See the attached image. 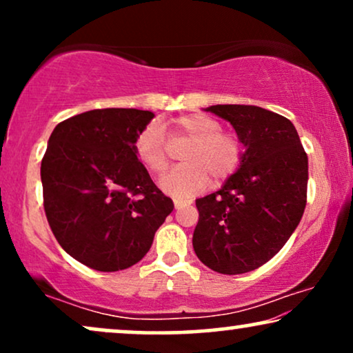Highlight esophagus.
<instances>
[{"label": "esophagus", "instance_id": "obj_1", "mask_svg": "<svg viewBox=\"0 0 353 353\" xmlns=\"http://www.w3.org/2000/svg\"><path fill=\"white\" fill-rule=\"evenodd\" d=\"M186 204H190V202H186V201H180V199H175V201H173V205H175V209H176V210L183 209V207H185Z\"/></svg>", "mask_w": 353, "mask_h": 353}]
</instances>
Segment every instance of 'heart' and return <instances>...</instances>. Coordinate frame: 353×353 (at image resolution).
<instances>
[{
  "label": "heart",
  "instance_id": "obj_1",
  "mask_svg": "<svg viewBox=\"0 0 353 353\" xmlns=\"http://www.w3.org/2000/svg\"><path fill=\"white\" fill-rule=\"evenodd\" d=\"M219 120L207 114H186L170 125L172 139H190L191 144L181 154L175 170L161 180V188L176 199L197 194L209 185L221 183L238 170L243 161L244 144L234 133L221 132ZM134 151L143 165L154 175H161L168 167V148L162 128L148 125L138 134Z\"/></svg>",
  "mask_w": 353,
  "mask_h": 353
}]
</instances>
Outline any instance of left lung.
<instances>
[{"mask_svg": "<svg viewBox=\"0 0 353 353\" xmlns=\"http://www.w3.org/2000/svg\"><path fill=\"white\" fill-rule=\"evenodd\" d=\"M205 110L231 123L244 154L219 191L196 199L192 248L214 272L248 273L276 255L297 228L307 202L308 159L283 115L243 104Z\"/></svg>", "mask_w": 353, "mask_h": 353, "instance_id": "1", "label": "left lung"}]
</instances>
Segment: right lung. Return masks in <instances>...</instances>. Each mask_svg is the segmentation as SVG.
Instances as JSON below:
<instances>
[{
  "mask_svg": "<svg viewBox=\"0 0 353 353\" xmlns=\"http://www.w3.org/2000/svg\"><path fill=\"white\" fill-rule=\"evenodd\" d=\"M151 110L94 109L52 130L41 161L48 223L70 257L98 272L138 263L173 202L134 151Z\"/></svg>",
  "mask_w": 353,
  "mask_h": 353,
  "instance_id": "right-lung-1",
  "label": "right lung"
}]
</instances>
